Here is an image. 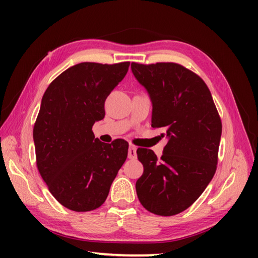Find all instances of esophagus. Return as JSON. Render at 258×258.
Here are the masks:
<instances>
[{
    "instance_id": "obj_1",
    "label": "esophagus",
    "mask_w": 258,
    "mask_h": 258,
    "mask_svg": "<svg viewBox=\"0 0 258 258\" xmlns=\"http://www.w3.org/2000/svg\"><path fill=\"white\" fill-rule=\"evenodd\" d=\"M128 158L130 159H137V147L130 146V148H128Z\"/></svg>"
}]
</instances>
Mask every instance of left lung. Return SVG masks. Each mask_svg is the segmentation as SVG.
Returning <instances> with one entry per match:
<instances>
[{"label": "left lung", "instance_id": "left-lung-1", "mask_svg": "<svg viewBox=\"0 0 258 258\" xmlns=\"http://www.w3.org/2000/svg\"><path fill=\"white\" fill-rule=\"evenodd\" d=\"M152 101V127L168 139L160 159L139 148L143 165L137 195L147 211L173 216L197 200L216 172L222 121L211 91L197 74L175 62H132Z\"/></svg>", "mask_w": 258, "mask_h": 258}]
</instances>
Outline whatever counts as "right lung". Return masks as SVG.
<instances>
[{"instance_id": "right-lung-1", "label": "right lung", "mask_w": 258, "mask_h": 258, "mask_svg": "<svg viewBox=\"0 0 258 258\" xmlns=\"http://www.w3.org/2000/svg\"><path fill=\"white\" fill-rule=\"evenodd\" d=\"M130 62H81L54 78L42 98L33 130L38 172L58 202L90 212L106 202L112 181L127 158L128 143L94 138L104 101L123 80Z\"/></svg>"}]
</instances>
